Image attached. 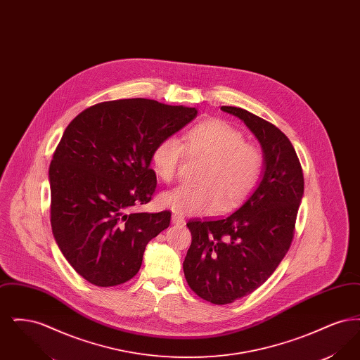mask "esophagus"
I'll return each mask as SVG.
<instances>
[{
  "mask_svg": "<svg viewBox=\"0 0 360 360\" xmlns=\"http://www.w3.org/2000/svg\"><path fill=\"white\" fill-rule=\"evenodd\" d=\"M172 221L175 225H184L185 224V219L182 216H179V214H172Z\"/></svg>",
  "mask_w": 360,
  "mask_h": 360,
  "instance_id": "34e87169",
  "label": "esophagus"
}]
</instances>
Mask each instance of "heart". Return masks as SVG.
I'll return each instance as SVG.
<instances>
[{
	"label": "heart",
	"mask_w": 360,
	"mask_h": 360,
	"mask_svg": "<svg viewBox=\"0 0 360 360\" xmlns=\"http://www.w3.org/2000/svg\"><path fill=\"white\" fill-rule=\"evenodd\" d=\"M185 153L204 158L198 174L202 185H181L165 191L160 204L176 214L205 216L232 209L244 201L257 182L263 169V156L255 146L245 143L244 135L224 120H207L194 125L182 136H167L156 143L151 154L155 174L165 182L176 176Z\"/></svg>",
	"instance_id": "1"
}]
</instances>
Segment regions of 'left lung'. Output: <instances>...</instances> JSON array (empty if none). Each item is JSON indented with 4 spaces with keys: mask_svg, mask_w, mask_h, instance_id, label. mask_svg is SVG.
I'll return each mask as SVG.
<instances>
[{
    "mask_svg": "<svg viewBox=\"0 0 360 360\" xmlns=\"http://www.w3.org/2000/svg\"><path fill=\"white\" fill-rule=\"evenodd\" d=\"M251 129L264 153V172L255 191L224 219H193L184 262L190 289L202 300L226 305L257 290L290 248L304 172L288 136L274 124L236 106H221Z\"/></svg>",
    "mask_w": 360,
    "mask_h": 360,
    "instance_id": "left-lung-1",
    "label": "left lung"
}]
</instances>
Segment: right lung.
I'll use <instances>...</instances> for the list:
<instances>
[{"label": "right lung", "mask_w": 360, "mask_h": 360, "mask_svg": "<svg viewBox=\"0 0 360 360\" xmlns=\"http://www.w3.org/2000/svg\"><path fill=\"white\" fill-rule=\"evenodd\" d=\"M197 116L195 108L146 98L90 106L70 122L50 165L53 238L87 282L117 286L140 270L148 241L172 213H135L151 201L156 143Z\"/></svg>", "instance_id": "add662e5"}]
</instances>
